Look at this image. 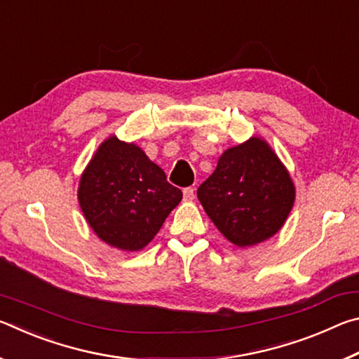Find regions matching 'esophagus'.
<instances>
[{"label":"esophagus","mask_w":359,"mask_h":359,"mask_svg":"<svg viewBox=\"0 0 359 359\" xmlns=\"http://www.w3.org/2000/svg\"><path fill=\"white\" fill-rule=\"evenodd\" d=\"M184 199H185V201H193V199H194V188H191V187L185 188V190H184Z\"/></svg>","instance_id":"esophagus-1"}]
</instances>
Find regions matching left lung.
<instances>
[{
    "instance_id": "obj_1",
    "label": "left lung",
    "mask_w": 359,
    "mask_h": 359,
    "mask_svg": "<svg viewBox=\"0 0 359 359\" xmlns=\"http://www.w3.org/2000/svg\"><path fill=\"white\" fill-rule=\"evenodd\" d=\"M296 188L287 166L263 137L226 149L198 199L217 229L238 247L261 244L287 222Z\"/></svg>"
}]
</instances>
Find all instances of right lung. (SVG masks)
Returning <instances> with one entry per match:
<instances>
[{
  "label": "right lung",
  "mask_w": 359,
  "mask_h": 359,
  "mask_svg": "<svg viewBox=\"0 0 359 359\" xmlns=\"http://www.w3.org/2000/svg\"><path fill=\"white\" fill-rule=\"evenodd\" d=\"M77 199L85 220L102 242L139 252L182 201V191L169 184L165 171L139 145L112 135L83 169Z\"/></svg>",
  "instance_id": "add662e5"
}]
</instances>
